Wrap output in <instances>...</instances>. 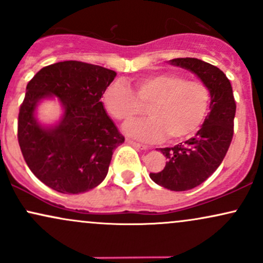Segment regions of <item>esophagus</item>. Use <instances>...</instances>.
<instances>
[{"mask_svg": "<svg viewBox=\"0 0 263 263\" xmlns=\"http://www.w3.org/2000/svg\"><path fill=\"white\" fill-rule=\"evenodd\" d=\"M126 142H127L128 144H131V146H134V147H136V148H138V149H147L148 148V147L146 146V144H141V143H137V142H135V141H132V140H126Z\"/></svg>", "mask_w": 263, "mask_h": 263, "instance_id": "34e87169", "label": "esophagus"}]
</instances>
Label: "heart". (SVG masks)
<instances>
[{
  "mask_svg": "<svg viewBox=\"0 0 263 263\" xmlns=\"http://www.w3.org/2000/svg\"><path fill=\"white\" fill-rule=\"evenodd\" d=\"M102 105L117 121H127L147 107L149 119L126 123L123 131L141 141L171 142L195 135L209 111L210 90L203 81L185 80L174 73H155L136 80L132 91L122 81L111 83L102 92Z\"/></svg>",
  "mask_w": 263,
  "mask_h": 263,
  "instance_id": "obj_1",
  "label": "heart"
}]
</instances>
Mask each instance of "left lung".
I'll use <instances>...</instances> for the list:
<instances>
[{
  "label": "left lung",
  "mask_w": 263,
  "mask_h": 263,
  "mask_svg": "<svg viewBox=\"0 0 263 263\" xmlns=\"http://www.w3.org/2000/svg\"><path fill=\"white\" fill-rule=\"evenodd\" d=\"M170 64L195 74L210 90V112L194 137L174 147L159 148L164 168L149 177L156 184L174 192L200 185L214 173L230 147L236 112L230 80L216 66L197 58H177Z\"/></svg>",
  "instance_id": "obj_1"
}]
</instances>
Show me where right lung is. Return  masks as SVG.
Masks as SVG:
<instances>
[{"label":"right lung","mask_w":263,"mask_h":263,"mask_svg":"<svg viewBox=\"0 0 263 263\" xmlns=\"http://www.w3.org/2000/svg\"><path fill=\"white\" fill-rule=\"evenodd\" d=\"M116 73L102 66L66 60L42 68L27 85L18 115V143L35 177L63 194H79L107 176L114 149L125 142L101 102ZM57 97L63 115L42 125L39 102Z\"/></svg>","instance_id":"right-lung-1"}]
</instances>
